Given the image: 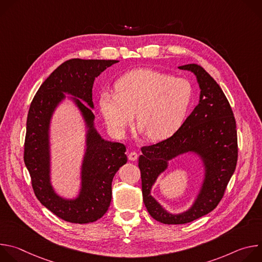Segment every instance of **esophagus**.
<instances>
[{"mask_svg": "<svg viewBox=\"0 0 262 262\" xmlns=\"http://www.w3.org/2000/svg\"><path fill=\"white\" fill-rule=\"evenodd\" d=\"M138 159V154L135 152V151H132L128 154V160L129 161H137Z\"/></svg>", "mask_w": 262, "mask_h": 262, "instance_id": "1", "label": "esophagus"}]
</instances>
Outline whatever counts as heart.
<instances>
[{
	"instance_id": "1",
	"label": "heart",
	"mask_w": 262,
	"mask_h": 262,
	"mask_svg": "<svg viewBox=\"0 0 262 262\" xmlns=\"http://www.w3.org/2000/svg\"><path fill=\"white\" fill-rule=\"evenodd\" d=\"M115 89L102 91L98 99L110 129L123 137L136 113L140 132L152 142L164 141L181 127L194 97L189 81L148 68L126 72L117 80Z\"/></svg>"
}]
</instances>
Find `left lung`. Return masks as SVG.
I'll list each match as a JSON object with an SVG mask.
<instances>
[{
    "instance_id": "left-lung-1",
    "label": "left lung",
    "mask_w": 262,
    "mask_h": 262,
    "mask_svg": "<svg viewBox=\"0 0 262 262\" xmlns=\"http://www.w3.org/2000/svg\"><path fill=\"white\" fill-rule=\"evenodd\" d=\"M178 68L195 74L200 88L199 103L173 136L142 147L139 158L144 204L155 220L168 225L190 223L213 210L237 162L236 124L225 94L201 66L186 64ZM183 154L200 159L204 177L191 206L174 214L151 195V190L157 178L168 168L169 162Z\"/></svg>"
}]
</instances>
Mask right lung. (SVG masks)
I'll return each mask as SVG.
<instances>
[{"label": "right lung", "mask_w": 262, "mask_h": 262, "mask_svg": "<svg viewBox=\"0 0 262 262\" xmlns=\"http://www.w3.org/2000/svg\"><path fill=\"white\" fill-rule=\"evenodd\" d=\"M117 62L119 61L68 60L51 73L30 105L24 161L34 193L43 206L70 223L95 222L106 212L112 200V180L127 162L125 146L100 136L92 112L94 80ZM66 100L79 111L85 133L80 166L81 181L79 192L73 198L59 195L51 182V120L57 107Z\"/></svg>", "instance_id": "1"}]
</instances>
